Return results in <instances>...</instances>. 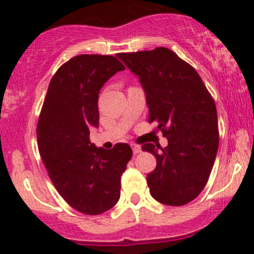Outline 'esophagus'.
Returning <instances> with one entry per match:
<instances>
[{
    "label": "esophagus",
    "instance_id": "obj_1",
    "mask_svg": "<svg viewBox=\"0 0 254 254\" xmlns=\"http://www.w3.org/2000/svg\"><path fill=\"white\" fill-rule=\"evenodd\" d=\"M131 148H132V152H134L135 155H137V153L141 152V147H140L139 145H135V143H131Z\"/></svg>",
    "mask_w": 254,
    "mask_h": 254
}]
</instances>
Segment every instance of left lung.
Segmentation results:
<instances>
[{
    "label": "left lung",
    "mask_w": 254,
    "mask_h": 254,
    "mask_svg": "<svg viewBox=\"0 0 254 254\" xmlns=\"http://www.w3.org/2000/svg\"><path fill=\"white\" fill-rule=\"evenodd\" d=\"M139 77L148 107V122L168 140L167 147L148 142L143 151L157 166L147 175L153 199L181 206L200 194L219 148L216 106L199 73L167 48L118 54Z\"/></svg>",
    "instance_id": "1"
}]
</instances>
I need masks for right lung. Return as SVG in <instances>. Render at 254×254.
Returning <instances> with one entry per match:
<instances>
[{"label": "right lung", "instance_id": "add662e5", "mask_svg": "<svg viewBox=\"0 0 254 254\" xmlns=\"http://www.w3.org/2000/svg\"><path fill=\"white\" fill-rule=\"evenodd\" d=\"M123 64L111 55H78L49 83L37 127L38 147L64 200L86 215L108 211L120 198V179L132 156L127 143L111 150L89 141L98 127V94Z\"/></svg>", "mask_w": 254, "mask_h": 254}]
</instances>
